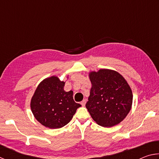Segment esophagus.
Listing matches in <instances>:
<instances>
[{
    "label": "esophagus",
    "instance_id": "obj_1",
    "mask_svg": "<svg viewBox=\"0 0 159 159\" xmlns=\"http://www.w3.org/2000/svg\"><path fill=\"white\" fill-rule=\"evenodd\" d=\"M85 103H86V100H85V99H83V100L81 102V103H80V104H81V105L83 107H84L85 105Z\"/></svg>",
    "mask_w": 159,
    "mask_h": 159
}]
</instances>
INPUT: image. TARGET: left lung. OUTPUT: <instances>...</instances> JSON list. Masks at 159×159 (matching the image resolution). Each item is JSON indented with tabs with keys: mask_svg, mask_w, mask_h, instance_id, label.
Instances as JSON below:
<instances>
[{
	"mask_svg": "<svg viewBox=\"0 0 159 159\" xmlns=\"http://www.w3.org/2000/svg\"><path fill=\"white\" fill-rule=\"evenodd\" d=\"M89 78L92 88L85 107L91 117L103 127L118 124L131 109L133 93L130 85L122 75L111 69L91 71Z\"/></svg>",
	"mask_w": 159,
	"mask_h": 159,
	"instance_id": "8db88e82",
	"label": "left lung"
}]
</instances>
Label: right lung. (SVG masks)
I'll list each match as a JSON object with an SVG mask.
<instances>
[{"instance_id":"add662e5","label":"right lung","mask_w":159,"mask_h":159,"mask_svg":"<svg viewBox=\"0 0 159 159\" xmlns=\"http://www.w3.org/2000/svg\"><path fill=\"white\" fill-rule=\"evenodd\" d=\"M65 82L53 76L38 85L31 100V109L40 123L50 129L60 128L69 123L81 107L73 99V91L64 90Z\"/></svg>"}]
</instances>
